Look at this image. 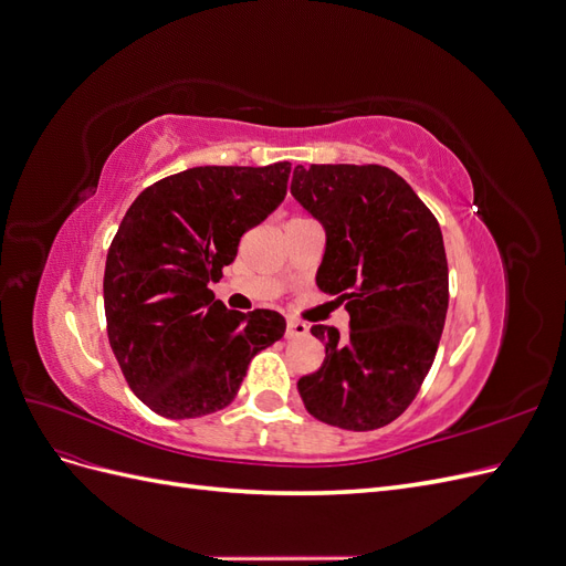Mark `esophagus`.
Masks as SVG:
<instances>
[{
	"label": "esophagus",
	"mask_w": 566,
	"mask_h": 566,
	"mask_svg": "<svg viewBox=\"0 0 566 566\" xmlns=\"http://www.w3.org/2000/svg\"><path fill=\"white\" fill-rule=\"evenodd\" d=\"M306 333H310V325L297 321V318H287V325H285V337H287V339L304 337Z\"/></svg>",
	"instance_id": "obj_1"
}]
</instances>
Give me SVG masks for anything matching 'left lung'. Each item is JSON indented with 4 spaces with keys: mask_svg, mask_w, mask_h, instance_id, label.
I'll return each mask as SVG.
<instances>
[{
    "mask_svg": "<svg viewBox=\"0 0 566 566\" xmlns=\"http://www.w3.org/2000/svg\"><path fill=\"white\" fill-rule=\"evenodd\" d=\"M290 191L325 229L316 285L349 312L347 335L312 325L325 361L300 378V397L325 424L378 430L413 403L434 364L449 310L439 221L382 165H297Z\"/></svg>",
    "mask_w": 566,
    "mask_h": 566,
    "instance_id": "8db88e82",
    "label": "left lung"
}]
</instances>
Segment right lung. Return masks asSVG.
I'll return each instance as SVG.
<instances>
[{
    "mask_svg": "<svg viewBox=\"0 0 566 566\" xmlns=\"http://www.w3.org/2000/svg\"><path fill=\"white\" fill-rule=\"evenodd\" d=\"M287 177L290 163L191 167L150 184L127 210L106 256V328L153 413L184 420L227 408L254 354L283 337L279 312H231L210 283L243 233L279 208Z\"/></svg>",
    "mask_w": 566,
    "mask_h": 566,
    "instance_id": "obj_1",
    "label": "right lung"
}]
</instances>
